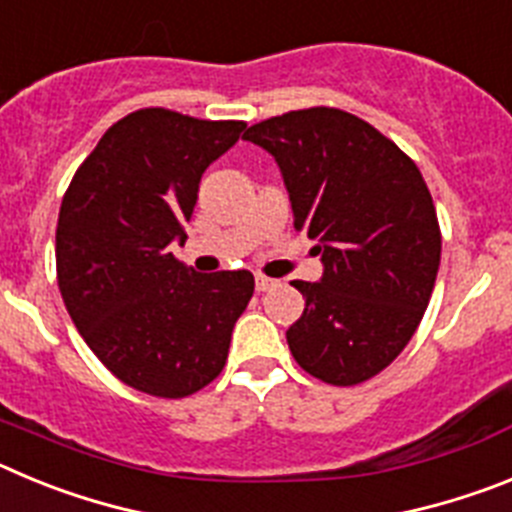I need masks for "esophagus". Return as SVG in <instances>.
Masks as SVG:
<instances>
[{
    "label": "esophagus",
    "instance_id": "34e87169",
    "mask_svg": "<svg viewBox=\"0 0 512 512\" xmlns=\"http://www.w3.org/2000/svg\"><path fill=\"white\" fill-rule=\"evenodd\" d=\"M271 287H277V279L264 277V274H259V277H256V292H269Z\"/></svg>",
    "mask_w": 512,
    "mask_h": 512
}]
</instances>
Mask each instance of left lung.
<instances>
[{"label":"left lung","instance_id":"obj_1","mask_svg":"<svg viewBox=\"0 0 512 512\" xmlns=\"http://www.w3.org/2000/svg\"><path fill=\"white\" fill-rule=\"evenodd\" d=\"M277 158L295 228L318 241L323 279L292 287L305 312L289 351L315 379L354 387L408 346L433 295L441 228L413 158L336 107L284 112L243 135Z\"/></svg>","mask_w":512,"mask_h":512}]
</instances>
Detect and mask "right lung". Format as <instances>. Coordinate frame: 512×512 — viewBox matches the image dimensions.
<instances>
[{
  "label": "right lung",
  "mask_w": 512,
  "mask_h": 512,
  "mask_svg": "<svg viewBox=\"0 0 512 512\" xmlns=\"http://www.w3.org/2000/svg\"><path fill=\"white\" fill-rule=\"evenodd\" d=\"M243 128V120L135 110L102 135L63 194V305L94 356L133 390L182 400L223 372L253 274H194L169 243H184L202 174Z\"/></svg>",
  "instance_id": "right-lung-1"
}]
</instances>
